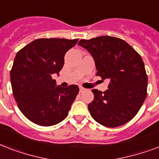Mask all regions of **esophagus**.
Masks as SVG:
<instances>
[{"label":"esophagus","instance_id":"34e87169","mask_svg":"<svg viewBox=\"0 0 159 159\" xmlns=\"http://www.w3.org/2000/svg\"><path fill=\"white\" fill-rule=\"evenodd\" d=\"M79 90H80V92H82L85 91V88H83V87H80Z\"/></svg>","mask_w":159,"mask_h":159}]
</instances>
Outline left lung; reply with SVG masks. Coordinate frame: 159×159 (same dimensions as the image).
Wrapping results in <instances>:
<instances>
[{"mask_svg":"<svg viewBox=\"0 0 159 159\" xmlns=\"http://www.w3.org/2000/svg\"><path fill=\"white\" fill-rule=\"evenodd\" d=\"M78 45L93 57L97 76L109 81L106 92L92 91L94 100L88 110L92 118L110 128L131 120L147 97L148 76L140 55L125 41L112 36L82 39Z\"/></svg>","mask_w":159,"mask_h":159,"instance_id":"left-lung-1","label":"left lung"}]
</instances>
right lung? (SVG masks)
<instances>
[{"label":"right lung","mask_w":159,"mask_h":159,"mask_svg":"<svg viewBox=\"0 0 159 159\" xmlns=\"http://www.w3.org/2000/svg\"><path fill=\"white\" fill-rule=\"evenodd\" d=\"M77 41L38 39L16 53L11 70L12 92L20 111L33 123L51 126L67 117L79 87H56L52 74H58L64 64L65 53Z\"/></svg>","instance_id":"1"}]
</instances>
